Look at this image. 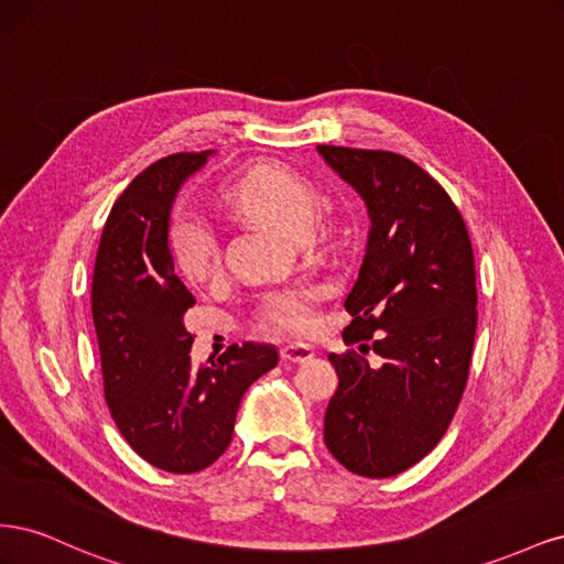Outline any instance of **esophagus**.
Returning <instances> with one entry per match:
<instances>
[{
	"instance_id": "1",
	"label": "esophagus",
	"mask_w": 564,
	"mask_h": 564,
	"mask_svg": "<svg viewBox=\"0 0 564 564\" xmlns=\"http://www.w3.org/2000/svg\"><path fill=\"white\" fill-rule=\"evenodd\" d=\"M280 357H282L284 362L303 365V362L313 360L315 352H313V348H311V346H303V344H289V346H284V348L280 350Z\"/></svg>"
}]
</instances>
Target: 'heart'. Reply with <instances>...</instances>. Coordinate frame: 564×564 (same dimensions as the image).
I'll list each match as a JSON object with an SVG mask.
<instances>
[{"mask_svg": "<svg viewBox=\"0 0 564 564\" xmlns=\"http://www.w3.org/2000/svg\"><path fill=\"white\" fill-rule=\"evenodd\" d=\"M220 199L235 214L265 220L286 235L305 232L317 207V185L278 162L251 164L235 176ZM169 256L178 275L191 284H207L220 272V249L214 230L195 214L178 212L166 228ZM322 289L296 282L265 292L256 308V327L268 334H305L315 324V305Z\"/></svg>", "mask_w": 564, "mask_h": 564, "instance_id": "b5f03b06", "label": "heart"}]
</instances>
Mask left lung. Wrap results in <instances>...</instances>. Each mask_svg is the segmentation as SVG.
I'll return each mask as SVG.
<instances>
[{"label":"left lung","mask_w":564,"mask_h":564,"mask_svg":"<svg viewBox=\"0 0 564 564\" xmlns=\"http://www.w3.org/2000/svg\"><path fill=\"white\" fill-rule=\"evenodd\" d=\"M371 218L350 324L332 352L338 388L327 449L355 475L392 477L435 449L466 390L477 327L473 245L458 207L429 172L390 150L317 145ZM377 351L384 365L364 360Z\"/></svg>","instance_id":"left-lung-1"}]
</instances>
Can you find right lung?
<instances>
[{
    "instance_id": "add662e5",
    "label": "right lung",
    "mask_w": 564,
    "mask_h": 564,
    "mask_svg": "<svg viewBox=\"0 0 564 564\" xmlns=\"http://www.w3.org/2000/svg\"><path fill=\"white\" fill-rule=\"evenodd\" d=\"M212 150L150 164L112 204L96 253L91 313L104 392L129 447L166 473L212 466L232 440L247 388L278 365V350L232 344L216 362H191L183 317L195 296L174 275L166 228L181 183Z\"/></svg>"
}]
</instances>
